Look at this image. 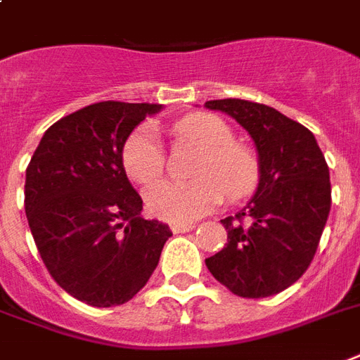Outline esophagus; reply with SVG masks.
I'll list each match as a JSON object with an SVG mask.
<instances>
[{"mask_svg":"<svg viewBox=\"0 0 360 360\" xmlns=\"http://www.w3.org/2000/svg\"><path fill=\"white\" fill-rule=\"evenodd\" d=\"M194 229V224L192 223H174L172 224V232L174 234H181V232H188V230Z\"/></svg>","mask_w":360,"mask_h":360,"instance_id":"esophagus-1","label":"esophagus"}]
</instances>
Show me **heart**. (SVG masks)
Returning <instances> with one entry per match:
<instances>
[{
  "instance_id": "obj_1",
  "label": "heart",
  "mask_w": 360,
  "mask_h": 360,
  "mask_svg": "<svg viewBox=\"0 0 360 360\" xmlns=\"http://www.w3.org/2000/svg\"><path fill=\"white\" fill-rule=\"evenodd\" d=\"M177 141L196 145L204 150L194 169V183L162 181L145 192L147 207L155 217L169 223L196 221L230 200H241L257 188L260 166L251 149L236 143L234 131L221 117L192 113L172 128ZM122 168L137 185H150L164 172V153L155 130L141 126L122 147Z\"/></svg>"
}]
</instances>
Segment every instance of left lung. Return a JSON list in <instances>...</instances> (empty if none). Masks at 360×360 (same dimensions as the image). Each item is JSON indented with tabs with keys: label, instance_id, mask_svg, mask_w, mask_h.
<instances>
[{
	"label": "left lung",
	"instance_id": "obj_1",
	"mask_svg": "<svg viewBox=\"0 0 360 360\" xmlns=\"http://www.w3.org/2000/svg\"><path fill=\"white\" fill-rule=\"evenodd\" d=\"M253 137L260 181L251 202L223 219L229 243L205 266L243 298L278 295L308 270L330 211V175L314 134L274 107L247 100H211Z\"/></svg>",
	"mask_w": 360,
	"mask_h": 360
}]
</instances>
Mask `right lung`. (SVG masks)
<instances>
[{"mask_svg":"<svg viewBox=\"0 0 360 360\" xmlns=\"http://www.w3.org/2000/svg\"><path fill=\"white\" fill-rule=\"evenodd\" d=\"M155 103L100 101L45 131L26 168L24 207L52 279L96 308L131 300L172 230L139 217L143 200L122 168L126 139Z\"/></svg>","mask_w":360,"mask_h":360,"instance_id":"1","label":"right lung"}]
</instances>
